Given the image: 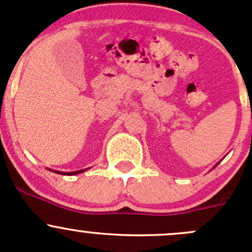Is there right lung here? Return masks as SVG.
Masks as SVG:
<instances>
[{"mask_svg":"<svg viewBox=\"0 0 252 252\" xmlns=\"http://www.w3.org/2000/svg\"><path fill=\"white\" fill-rule=\"evenodd\" d=\"M81 172L84 171H78V172H70V173H61V174H68V175H73V174H78V173H81ZM58 173V172H57Z\"/></svg>","mask_w":252,"mask_h":252,"instance_id":"obj_1","label":"right lung"}]
</instances>
